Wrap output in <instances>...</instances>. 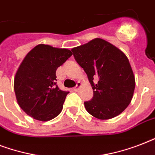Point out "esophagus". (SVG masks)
<instances>
[{
  "label": "esophagus",
  "instance_id": "34e87169",
  "mask_svg": "<svg viewBox=\"0 0 155 155\" xmlns=\"http://www.w3.org/2000/svg\"><path fill=\"white\" fill-rule=\"evenodd\" d=\"M82 86V84H81V83L80 82H78L77 84H76V86H75V87H73V90L75 91V92H77V91H79L80 90V87Z\"/></svg>",
  "mask_w": 155,
  "mask_h": 155
}]
</instances>
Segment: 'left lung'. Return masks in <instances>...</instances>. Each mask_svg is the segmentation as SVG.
<instances>
[{"instance_id":"left-lung-1","label":"left lung","mask_w":155,"mask_h":155,"mask_svg":"<svg viewBox=\"0 0 155 155\" xmlns=\"http://www.w3.org/2000/svg\"><path fill=\"white\" fill-rule=\"evenodd\" d=\"M79 65L86 72L93 97L84 102L86 110L100 120L122 113L132 101L135 78L127 56L102 38L71 49Z\"/></svg>"}]
</instances>
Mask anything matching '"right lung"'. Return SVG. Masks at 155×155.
Returning <instances> with one entry per match:
<instances>
[{
    "instance_id": "right-lung-1",
    "label": "right lung",
    "mask_w": 155,
    "mask_h": 155,
    "mask_svg": "<svg viewBox=\"0 0 155 155\" xmlns=\"http://www.w3.org/2000/svg\"><path fill=\"white\" fill-rule=\"evenodd\" d=\"M72 55L70 50L39 44L25 55L14 77L18 105L35 120L47 121L63 109L68 92L56 84V70Z\"/></svg>"
}]
</instances>
